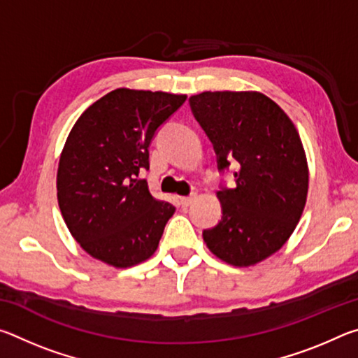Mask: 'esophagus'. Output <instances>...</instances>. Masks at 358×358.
<instances>
[{"label": "esophagus", "mask_w": 358, "mask_h": 358, "mask_svg": "<svg viewBox=\"0 0 358 358\" xmlns=\"http://www.w3.org/2000/svg\"><path fill=\"white\" fill-rule=\"evenodd\" d=\"M194 201H196V194H192V196H187V197H180V205L181 207H189Z\"/></svg>", "instance_id": "34e87169"}]
</instances>
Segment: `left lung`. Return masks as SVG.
Returning <instances> with one entry per match:
<instances>
[{
	"label": "left lung",
	"instance_id": "1",
	"mask_svg": "<svg viewBox=\"0 0 358 358\" xmlns=\"http://www.w3.org/2000/svg\"><path fill=\"white\" fill-rule=\"evenodd\" d=\"M189 106L213 143L217 171L235 167V185H220L222 216L203 230L205 243L230 265L257 264L286 243L305 208L308 164L299 132L262 93L205 92Z\"/></svg>",
	"mask_w": 358,
	"mask_h": 358
}]
</instances>
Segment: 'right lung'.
<instances>
[{
    "label": "right lung",
    "mask_w": 358,
    "mask_h": 358,
    "mask_svg": "<svg viewBox=\"0 0 358 358\" xmlns=\"http://www.w3.org/2000/svg\"><path fill=\"white\" fill-rule=\"evenodd\" d=\"M185 94L113 90L77 120L59 157L58 205L90 256L126 268L153 256L173 215L141 173L150 145Z\"/></svg>",
    "instance_id": "add662e5"
}]
</instances>
